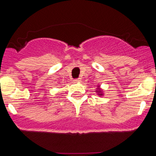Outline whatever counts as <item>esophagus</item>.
I'll list each match as a JSON object with an SVG mask.
<instances>
[{"label": "esophagus", "mask_w": 156, "mask_h": 156, "mask_svg": "<svg viewBox=\"0 0 156 156\" xmlns=\"http://www.w3.org/2000/svg\"><path fill=\"white\" fill-rule=\"evenodd\" d=\"M74 81H75V83L80 82V81H81V79H80V78H77V79H75V80H74Z\"/></svg>", "instance_id": "34e87169"}]
</instances>
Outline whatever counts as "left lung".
Segmentation results:
<instances>
[{
  "label": "left lung",
  "instance_id": "1",
  "mask_svg": "<svg viewBox=\"0 0 156 156\" xmlns=\"http://www.w3.org/2000/svg\"><path fill=\"white\" fill-rule=\"evenodd\" d=\"M95 92H97V95H99L100 97H101V96H103V90L100 88V85H97V90H96Z\"/></svg>",
  "mask_w": 156,
  "mask_h": 156
}]
</instances>
